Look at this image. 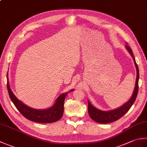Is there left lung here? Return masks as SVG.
<instances>
[{
    "mask_svg": "<svg viewBox=\"0 0 147 147\" xmlns=\"http://www.w3.org/2000/svg\"><path fill=\"white\" fill-rule=\"evenodd\" d=\"M126 47L133 57L134 62H135V66L136 68L137 74H136V80L135 90H134V92L131 97V98L129 100L127 101L125 104H124L123 106H121V107L118 108L117 109H115V110L109 111H102L93 107V106L88 102V109L89 115L93 121L97 122L98 123H102V124L110 123H112V122L117 121L119 119H120L121 117H123V115L129 110V109L131 107L133 103L135 102V100L136 98V96L138 95V80H139L138 67L136 62L135 59L133 56V53L132 52V50L128 45H127V43H126Z\"/></svg>",
    "mask_w": 147,
    "mask_h": 147,
    "instance_id": "8db88e82",
    "label": "left lung"
}]
</instances>
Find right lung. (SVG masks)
Here are the masks:
<instances>
[{"label":"right lung","instance_id":"add662e5","mask_svg":"<svg viewBox=\"0 0 147 147\" xmlns=\"http://www.w3.org/2000/svg\"><path fill=\"white\" fill-rule=\"evenodd\" d=\"M7 87L9 95L12 102H13L16 107L20 111V113L27 119L36 122V123H51L59 121L63 115L64 99L67 93H65V94L63 93L59 96L56 100L55 104L51 108L44 109V110H39V109H35L28 107L16 97L9 86L8 78ZM71 91H73V90H71Z\"/></svg>","mask_w":147,"mask_h":147}]
</instances>
